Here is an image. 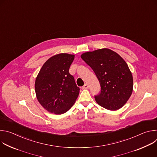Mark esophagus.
<instances>
[{
	"mask_svg": "<svg viewBox=\"0 0 157 157\" xmlns=\"http://www.w3.org/2000/svg\"><path fill=\"white\" fill-rule=\"evenodd\" d=\"M88 88V85L87 84H84V85L82 86V89H87Z\"/></svg>",
	"mask_w": 157,
	"mask_h": 157,
	"instance_id": "obj_1",
	"label": "esophagus"
}]
</instances>
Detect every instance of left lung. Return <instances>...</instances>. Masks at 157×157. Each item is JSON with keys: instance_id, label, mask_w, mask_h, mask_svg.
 <instances>
[{"instance_id": "obj_1", "label": "left lung", "mask_w": 157, "mask_h": 157, "mask_svg": "<svg viewBox=\"0 0 157 157\" xmlns=\"http://www.w3.org/2000/svg\"><path fill=\"white\" fill-rule=\"evenodd\" d=\"M81 57L93 69L99 81L101 91L94 96L98 104L110 110L121 108L133 91V77L126 62L107 48L86 52Z\"/></svg>"}]
</instances>
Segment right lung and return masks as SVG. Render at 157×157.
<instances>
[{
  "label": "right lung",
  "instance_id": "obj_1",
  "mask_svg": "<svg viewBox=\"0 0 157 157\" xmlns=\"http://www.w3.org/2000/svg\"><path fill=\"white\" fill-rule=\"evenodd\" d=\"M74 55L60 53L50 58L36 78L35 89L40 104L51 113L62 114L75 104L79 93L69 73Z\"/></svg>",
  "mask_w": 157,
  "mask_h": 157
}]
</instances>
